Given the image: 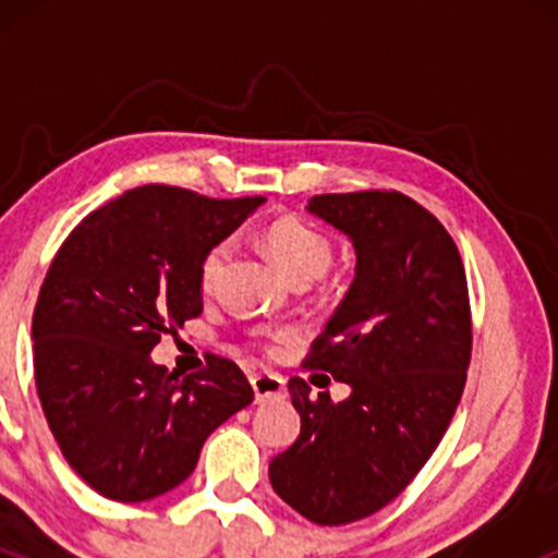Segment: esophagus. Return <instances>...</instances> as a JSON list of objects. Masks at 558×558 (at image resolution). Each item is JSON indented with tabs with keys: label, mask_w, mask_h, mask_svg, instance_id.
Wrapping results in <instances>:
<instances>
[{
	"label": "esophagus",
	"mask_w": 558,
	"mask_h": 558,
	"mask_svg": "<svg viewBox=\"0 0 558 558\" xmlns=\"http://www.w3.org/2000/svg\"><path fill=\"white\" fill-rule=\"evenodd\" d=\"M252 388H254V396H257V401L283 399L286 396V380L275 373L252 375Z\"/></svg>",
	"instance_id": "obj_1"
}]
</instances>
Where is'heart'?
<instances>
[{
    "mask_svg": "<svg viewBox=\"0 0 558 558\" xmlns=\"http://www.w3.org/2000/svg\"><path fill=\"white\" fill-rule=\"evenodd\" d=\"M265 246L270 257L278 262V267L291 280L293 286H306L319 275L328 272L332 265V241L323 230L304 220H278L265 230ZM230 254V241H217L207 248L198 265V283L204 291H213Z\"/></svg>",
    "mask_w": 558,
    "mask_h": 558,
    "instance_id": "b5f03b06",
    "label": "heart"
}]
</instances>
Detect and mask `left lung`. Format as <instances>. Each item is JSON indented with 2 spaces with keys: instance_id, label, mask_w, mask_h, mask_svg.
<instances>
[{
  "instance_id": "obj_1",
  "label": "left lung",
  "mask_w": 558,
  "mask_h": 558,
  "mask_svg": "<svg viewBox=\"0 0 558 558\" xmlns=\"http://www.w3.org/2000/svg\"><path fill=\"white\" fill-rule=\"evenodd\" d=\"M306 209L356 248L354 283L304 360L351 396L332 403L288 380L301 433L270 483L310 522L349 524L393 501L451 425L472 356L470 291L457 243L414 198L319 194Z\"/></svg>"
}]
</instances>
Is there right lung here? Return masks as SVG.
Returning a JSON list of instances; mask_svg holds the SVG:
<instances>
[{
	"instance_id": "right-lung-1",
	"label": "right lung",
	"mask_w": 558,
	"mask_h": 558,
	"mask_svg": "<svg viewBox=\"0 0 558 558\" xmlns=\"http://www.w3.org/2000/svg\"><path fill=\"white\" fill-rule=\"evenodd\" d=\"M262 202L138 185L54 254L31 328L36 390L62 457L105 498L149 501L181 485L209 433L254 401L235 362L209 356L178 380L149 351L202 315V257Z\"/></svg>"
}]
</instances>
